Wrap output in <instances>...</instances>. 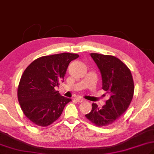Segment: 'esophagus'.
<instances>
[{"label":"esophagus","instance_id":"obj_1","mask_svg":"<svg viewBox=\"0 0 154 154\" xmlns=\"http://www.w3.org/2000/svg\"><path fill=\"white\" fill-rule=\"evenodd\" d=\"M75 100L77 102H79V103H82V102L85 101V100L83 99V98L82 97H76Z\"/></svg>","mask_w":154,"mask_h":154}]
</instances>
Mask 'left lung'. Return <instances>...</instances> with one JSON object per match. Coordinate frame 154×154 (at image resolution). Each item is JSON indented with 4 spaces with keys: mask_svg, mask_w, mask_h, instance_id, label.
<instances>
[{
    "mask_svg": "<svg viewBox=\"0 0 154 154\" xmlns=\"http://www.w3.org/2000/svg\"><path fill=\"white\" fill-rule=\"evenodd\" d=\"M102 78V89L111 95L101 109L92 103V109L85 116L98 127L113 124L124 115L131 103L134 82L131 71L119 58L111 55L91 53Z\"/></svg>",
    "mask_w": 154,
    "mask_h": 154,
    "instance_id": "8db88e82",
    "label": "left lung"
}]
</instances>
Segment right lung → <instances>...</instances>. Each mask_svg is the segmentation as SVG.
<instances>
[{"label": "right lung", "instance_id": "obj_1", "mask_svg": "<svg viewBox=\"0 0 154 154\" xmlns=\"http://www.w3.org/2000/svg\"><path fill=\"white\" fill-rule=\"evenodd\" d=\"M79 57L69 53L42 57L24 71L17 88L18 101L24 115L35 125L53 124L72 101L54 87L63 82L69 62Z\"/></svg>", "mask_w": 154, "mask_h": 154}]
</instances>
